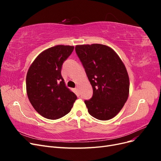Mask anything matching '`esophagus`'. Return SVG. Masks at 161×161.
Returning <instances> with one entry per match:
<instances>
[{
	"label": "esophagus",
	"instance_id": "1",
	"mask_svg": "<svg viewBox=\"0 0 161 161\" xmlns=\"http://www.w3.org/2000/svg\"><path fill=\"white\" fill-rule=\"evenodd\" d=\"M75 89H76V91H77V92H79V86H76V88H75Z\"/></svg>",
	"mask_w": 161,
	"mask_h": 161
}]
</instances>
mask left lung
Returning a JSON list of instances; mask_svg holds the SVG:
<instances>
[{"mask_svg":"<svg viewBox=\"0 0 161 161\" xmlns=\"http://www.w3.org/2000/svg\"><path fill=\"white\" fill-rule=\"evenodd\" d=\"M92 87L93 94L85 103L90 115L109 120L118 115L129 95L130 80L126 68L110 47L92 43L75 46Z\"/></svg>","mask_w":161,"mask_h":161,"instance_id":"1","label":"left lung"}]
</instances>
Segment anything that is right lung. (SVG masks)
<instances>
[{"instance_id":"obj_1","label":"right lung","mask_w":161,"mask_h":161,"mask_svg":"<svg viewBox=\"0 0 161 161\" xmlns=\"http://www.w3.org/2000/svg\"><path fill=\"white\" fill-rule=\"evenodd\" d=\"M75 47L58 45L43 51L29 68L26 76L27 97L33 108L50 119L62 118L77 99L65 85L61 75L63 62Z\"/></svg>"}]
</instances>
